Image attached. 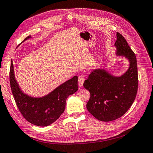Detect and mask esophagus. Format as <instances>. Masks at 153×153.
Wrapping results in <instances>:
<instances>
[{
    "label": "esophagus",
    "instance_id": "obj_1",
    "mask_svg": "<svg viewBox=\"0 0 153 153\" xmlns=\"http://www.w3.org/2000/svg\"><path fill=\"white\" fill-rule=\"evenodd\" d=\"M85 80V77L84 75H80L79 76V79H78V82H79V86H82Z\"/></svg>",
    "mask_w": 153,
    "mask_h": 153
}]
</instances>
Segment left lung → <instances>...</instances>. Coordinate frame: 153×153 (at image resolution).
<instances>
[{"instance_id": "1", "label": "left lung", "mask_w": 153, "mask_h": 153, "mask_svg": "<svg viewBox=\"0 0 153 153\" xmlns=\"http://www.w3.org/2000/svg\"><path fill=\"white\" fill-rule=\"evenodd\" d=\"M116 36L117 55L129 59V69L120 77L111 76L104 69H96L83 84L90 93L87 110L102 121H114L126 114L135 100L138 90L135 55L121 33L117 32Z\"/></svg>"}]
</instances>
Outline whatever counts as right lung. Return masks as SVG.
Instances as JSON below:
<instances>
[{
	"label": "right lung",
	"mask_w": 153,
	"mask_h": 153,
	"mask_svg": "<svg viewBox=\"0 0 153 153\" xmlns=\"http://www.w3.org/2000/svg\"><path fill=\"white\" fill-rule=\"evenodd\" d=\"M30 37V36H27L24 41ZM10 84L15 102L22 116L31 123L45 127L55 122L64 112L68 96L78 90V77L74 76L44 97L32 98L20 89L15 79L13 63L11 61Z\"/></svg>",
	"instance_id": "obj_1"
}]
</instances>
